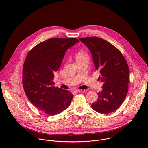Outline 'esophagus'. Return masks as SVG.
<instances>
[{
	"label": "esophagus",
	"instance_id": "34e87169",
	"mask_svg": "<svg viewBox=\"0 0 148 148\" xmlns=\"http://www.w3.org/2000/svg\"><path fill=\"white\" fill-rule=\"evenodd\" d=\"M76 92H79V93H82V92H86V90H77Z\"/></svg>",
	"mask_w": 148,
	"mask_h": 148
}]
</instances>
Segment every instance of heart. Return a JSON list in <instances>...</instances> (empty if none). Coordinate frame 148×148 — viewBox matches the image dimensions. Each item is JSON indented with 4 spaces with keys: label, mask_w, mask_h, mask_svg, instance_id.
<instances>
[{
    "label": "heart",
    "mask_w": 148,
    "mask_h": 148,
    "mask_svg": "<svg viewBox=\"0 0 148 148\" xmlns=\"http://www.w3.org/2000/svg\"><path fill=\"white\" fill-rule=\"evenodd\" d=\"M84 56H86L84 55L83 53H79V54H78L77 57H84Z\"/></svg>",
    "instance_id": "1"
}]
</instances>
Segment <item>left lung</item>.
Listing matches in <instances>:
<instances>
[{"mask_svg": "<svg viewBox=\"0 0 148 148\" xmlns=\"http://www.w3.org/2000/svg\"><path fill=\"white\" fill-rule=\"evenodd\" d=\"M79 40L90 51L102 90L97 101L91 105L96 112L108 114L116 111L123 103L128 91L129 67L122 53L108 41L97 37Z\"/></svg>", "mask_w": 148, "mask_h": 148, "instance_id": "1", "label": "left lung"}]
</instances>
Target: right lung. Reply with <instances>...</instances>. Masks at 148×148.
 I'll return each mask as SVG.
<instances>
[{"instance_id": "1", "label": "right lung", "mask_w": 148, "mask_h": 148, "mask_svg": "<svg viewBox=\"0 0 148 148\" xmlns=\"http://www.w3.org/2000/svg\"><path fill=\"white\" fill-rule=\"evenodd\" d=\"M79 42L75 38H52L39 43L28 53L23 65V86L29 101L47 115L66 110L73 94L54 87V73L58 71L67 50Z\"/></svg>"}]
</instances>
